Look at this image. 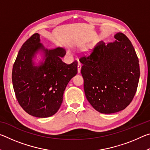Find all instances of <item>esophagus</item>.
Wrapping results in <instances>:
<instances>
[{
    "instance_id": "34e87169",
    "label": "esophagus",
    "mask_w": 150,
    "mask_h": 150,
    "mask_svg": "<svg viewBox=\"0 0 150 150\" xmlns=\"http://www.w3.org/2000/svg\"><path fill=\"white\" fill-rule=\"evenodd\" d=\"M81 63H79L77 65V69H78V73H79L81 72Z\"/></svg>"
}]
</instances>
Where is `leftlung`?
Instances as JSON below:
<instances>
[{
  "label": "left lung",
  "instance_id": "obj_1",
  "mask_svg": "<svg viewBox=\"0 0 150 150\" xmlns=\"http://www.w3.org/2000/svg\"><path fill=\"white\" fill-rule=\"evenodd\" d=\"M115 38V42L107 45L98 42L90 55L79 59L86 98L103 114L117 112L130 105L140 75L131 42L121 32Z\"/></svg>",
  "mask_w": 150,
  "mask_h": 150
}]
</instances>
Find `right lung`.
I'll return each mask as SVG.
<instances>
[{
	"instance_id": "obj_1",
	"label": "right lung",
	"mask_w": 150,
	"mask_h": 150,
	"mask_svg": "<svg viewBox=\"0 0 150 150\" xmlns=\"http://www.w3.org/2000/svg\"><path fill=\"white\" fill-rule=\"evenodd\" d=\"M39 34H33L20 48L14 63L12 81L18 102L30 115L47 118L55 115L63 101L66 87L77 73V62H63V47L47 49ZM38 53L42 60L36 65Z\"/></svg>"
}]
</instances>
